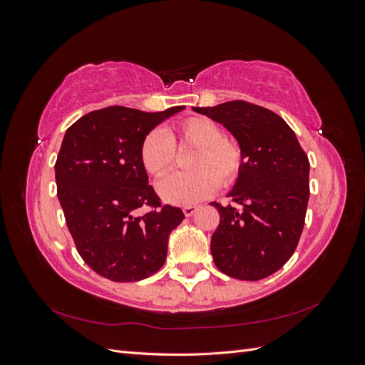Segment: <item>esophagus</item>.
I'll use <instances>...</instances> for the list:
<instances>
[{
    "instance_id": "34e87169",
    "label": "esophagus",
    "mask_w": 365,
    "mask_h": 365,
    "mask_svg": "<svg viewBox=\"0 0 365 365\" xmlns=\"http://www.w3.org/2000/svg\"><path fill=\"white\" fill-rule=\"evenodd\" d=\"M196 210H197L196 205H187V207L182 208V212H184L185 216H192L196 212Z\"/></svg>"
}]
</instances>
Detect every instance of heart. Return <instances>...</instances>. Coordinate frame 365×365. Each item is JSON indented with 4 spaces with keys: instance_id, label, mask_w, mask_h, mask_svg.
Segmentation results:
<instances>
[{
    "instance_id": "obj_1",
    "label": "heart",
    "mask_w": 365,
    "mask_h": 365,
    "mask_svg": "<svg viewBox=\"0 0 365 365\" xmlns=\"http://www.w3.org/2000/svg\"><path fill=\"white\" fill-rule=\"evenodd\" d=\"M175 146L195 148L189 160V168L193 170L170 175L158 185L161 197L169 204L200 202L219 185L228 187L236 182L244 169L245 152L236 138L224 135L213 120L190 117L180 121L170 135L161 129H153L143 138L140 158L152 178L161 180L173 169Z\"/></svg>"
}]
</instances>
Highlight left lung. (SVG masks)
<instances>
[{
	"instance_id": "left-lung-1",
	"label": "left lung",
	"mask_w": 365,
	"mask_h": 365,
	"mask_svg": "<svg viewBox=\"0 0 365 365\" xmlns=\"http://www.w3.org/2000/svg\"><path fill=\"white\" fill-rule=\"evenodd\" d=\"M222 123L240 143L245 163L231 204L212 202L219 225L212 256L220 272L256 282L291 259L304 227L309 160L294 130L267 108L244 101L193 108Z\"/></svg>"
}]
</instances>
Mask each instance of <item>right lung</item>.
<instances>
[{"mask_svg": "<svg viewBox=\"0 0 365 365\" xmlns=\"http://www.w3.org/2000/svg\"><path fill=\"white\" fill-rule=\"evenodd\" d=\"M182 109L143 113L108 106L65 132L54 164L58 197L77 252L108 280L138 282L165 262L169 235L184 213L161 205L148 184L140 148L153 128Z\"/></svg>", "mask_w": 365, "mask_h": 365, "instance_id": "1", "label": "right lung"}]
</instances>
